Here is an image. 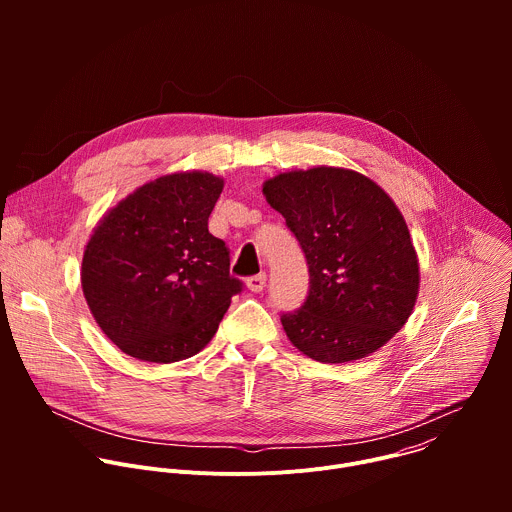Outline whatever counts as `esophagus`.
I'll return each mask as SVG.
<instances>
[{
	"label": "esophagus",
	"mask_w": 512,
	"mask_h": 512,
	"mask_svg": "<svg viewBox=\"0 0 512 512\" xmlns=\"http://www.w3.org/2000/svg\"><path fill=\"white\" fill-rule=\"evenodd\" d=\"M265 283H267L265 273H259V275H253V277L247 279V287H249V291H253V294H259V291H263Z\"/></svg>",
	"instance_id": "esophagus-1"
}]
</instances>
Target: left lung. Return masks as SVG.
I'll use <instances>...</instances> for the list:
<instances>
[{
    "instance_id": "obj_1",
    "label": "left lung",
    "mask_w": 512,
    "mask_h": 512,
    "mask_svg": "<svg viewBox=\"0 0 512 512\" xmlns=\"http://www.w3.org/2000/svg\"><path fill=\"white\" fill-rule=\"evenodd\" d=\"M308 261L304 306L281 324L302 354L352 362L377 352L409 320L419 259L405 218L371 178L346 168L291 170L263 182Z\"/></svg>"
}]
</instances>
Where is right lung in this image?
Returning <instances> with one entry per match:
<instances>
[{
	"label": "right lung",
	"mask_w": 512,
	"mask_h": 512,
	"mask_svg": "<svg viewBox=\"0 0 512 512\" xmlns=\"http://www.w3.org/2000/svg\"><path fill=\"white\" fill-rule=\"evenodd\" d=\"M225 180L174 172L109 208L85 247L81 285L89 310L125 354L178 362L216 334L241 281L229 249L208 233Z\"/></svg>",
	"instance_id": "add662e5"
}]
</instances>
